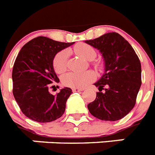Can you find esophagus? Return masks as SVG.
<instances>
[{
	"label": "esophagus",
	"mask_w": 155,
	"mask_h": 155,
	"mask_svg": "<svg viewBox=\"0 0 155 155\" xmlns=\"http://www.w3.org/2000/svg\"><path fill=\"white\" fill-rule=\"evenodd\" d=\"M84 89H82V88H76V87H73L72 88V91L73 92H78V91H81Z\"/></svg>",
	"instance_id": "34e87169"
}]
</instances>
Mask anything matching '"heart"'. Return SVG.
<instances>
[{
	"label": "heart",
	"mask_w": 155,
	"mask_h": 155,
	"mask_svg": "<svg viewBox=\"0 0 155 155\" xmlns=\"http://www.w3.org/2000/svg\"><path fill=\"white\" fill-rule=\"evenodd\" d=\"M73 50L79 57L83 59L91 61L96 58L97 53L95 49L89 44L80 42L74 46ZM68 52L62 50L56 54L53 59V68L58 74H63L67 69ZM97 68H101V64L98 62L94 64ZM96 75L92 71H86L84 72H68L62 77V83L64 86L70 87L83 88L95 80Z\"/></svg>",
	"instance_id": "obj_1"
}]
</instances>
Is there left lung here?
I'll return each instance as SVG.
<instances>
[{
  "label": "left lung",
  "mask_w": 155,
  "mask_h": 155,
  "mask_svg": "<svg viewBox=\"0 0 155 155\" xmlns=\"http://www.w3.org/2000/svg\"><path fill=\"white\" fill-rule=\"evenodd\" d=\"M85 42L98 49L105 61V72L94 84L99 92L88 110L102 120H120L136 105L142 84L140 59L128 41L116 32Z\"/></svg>",
  "instance_id": "8db88e82"
}]
</instances>
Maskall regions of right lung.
<instances>
[{
    "label": "right lung",
    "mask_w": 155,
    "mask_h": 155,
    "mask_svg": "<svg viewBox=\"0 0 155 155\" xmlns=\"http://www.w3.org/2000/svg\"><path fill=\"white\" fill-rule=\"evenodd\" d=\"M74 43L39 36L20 49L12 69V92L23 114L32 120L51 122L65 111L66 102L72 93L71 88H63L54 95L49 88L53 82H60L53 69L54 57Z\"/></svg>",
    "instance_id": "1"
}]
</instances>
